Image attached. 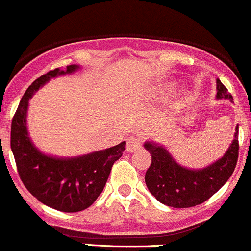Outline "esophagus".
Instances as JSON below:
<instances>
[{
  "instance_id": "esophagus-1",
  "label": "esophagus",
  "mask_w": 251,
  "mask_h": 251,
  "mask_svg": "<svg viewBox=\"0 0 251 251\" xmlns=\"http://www.w3.org/2000/svg\"><path fill=\"white\" fill-rule=\"evenodd\" d=\"M139 148H141V139L139 136L134 135L126 139V151L128 152H134Z\"/></svg>"
}]
</instances>
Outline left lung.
<instances>
[{"instance_id": "8db88e82", "label": "left lung", "mask_w": 251, "mask_h": 251, "mask_svg": "<svg viewBox=\"0 0 251 251\" xmlns=\"http://www.w3.org/2000/svg\"><path fill=\"white\" fill-rule=\"evenodd\" d=\"M217 99L233 98L217 79ZM151 153V165L145 173V183L160 202L176 209L197 206L210 199L229 179L237 166L239 153L238 126L234 139L222 158L202 170H189L178 165L163 146L145 143Z\"/></svg>"}]
</instances>
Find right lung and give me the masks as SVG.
I'll return each mask as SVG.
<instances>
[{"instance_id": "obj_1", "label": "right lung", "mask_w": 251, "mask_h": 251, "mask_svg": "<svg viewBox=\"0 0 251 251\" xmlns=\"http://www.w3.org/2000/svg\"><path fill=\"white\" fill-rule=\"evenodd\" d=\"M79 67L56 68L36 79L19 102L11 126V149L22 182L39 201L63 212L88 209L102 193L112 166L126 150V141L113 148L74 158H56L41 153L26 130L28 101L53 76L72 73Z\"/></svg>"}]
</instances>
